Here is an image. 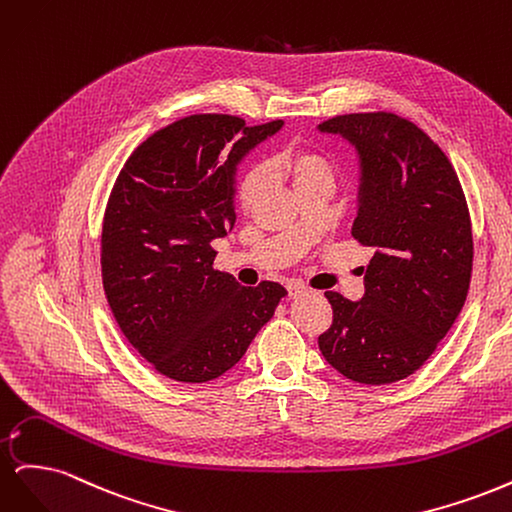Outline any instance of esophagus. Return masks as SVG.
<instances>
[{
    "mask_svg": "<svg viewBox=\"0 0 512 512\" xmlns=\"http://www.w3.org/2000/svg\"><path fill=\"white\" fill-rule=\"evenodd\" d=\"M303 294H307V288H305V286H301V284H288V297H290V299L303 297Z\"/></svg>",
    "mask_w": 512,
    "mask_h": 512,
    "instance_id": "esophagus-1",
    "label": "esophagus"
}]
</instances>
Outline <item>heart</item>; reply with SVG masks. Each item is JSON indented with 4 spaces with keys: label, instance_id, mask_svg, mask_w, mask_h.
Segmentation results:
<instances>
[{
    "label": "heart",
    "instance_id": "heart-1",
    "mask_svg": "<svg viewBox=\"0 0 512 512\" xmlns=\"http://www.w3.org/2000/svg\"><path fill=\"white\" fill-rule=\"evenodd\" d=\"M269 179H288L297 194L314 188V185H331L333 188L337 166L329 153L305 143H292L267 160L265 166L245 170L237 188L241 211H252L258 205V200L269 188Z\"/></svg>",
    "mask_w": 512,
    "mask_h": 512
}]
</instances>
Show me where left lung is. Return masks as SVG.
<instances>
[{
	"instance_id": "1",
	"label": "left lung",
	"mask_w": 512,
	"mask_h": 512,
	"mask_svg": "<svg viewBox=\"0 0 512 512\" xmlns=\"http://www.w3.org/2000/svg\"><path fill=\"white\" fill-rule=\"evenodd\" d=\"M361 162L352 237L374 247L365 294L324 292L331 327L318 337L324 359L361 384L412 376L451 331L472 277V222L459 177L444 151L393 113H352L322 121Z\"/></svg>"
}]
</instances>
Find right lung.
<instances>
[{"mask_svg":"<svg viewBox=\"0 0 512 512\" xmlns=\"http://www.w3.org/2000/svg\"><path fill=\"white\" fill-rule=\"evenodd\" d=\"M284 126L190 115L134 149L102 224V284L121 333L177 382H209L237 365L286 288L241 286L213 267L211 243L235 226V170Z\"/></svg>","mask_w":512,"mask_h":512,"instance_id":"add662e5","label":"right lung"}]
</instances>
